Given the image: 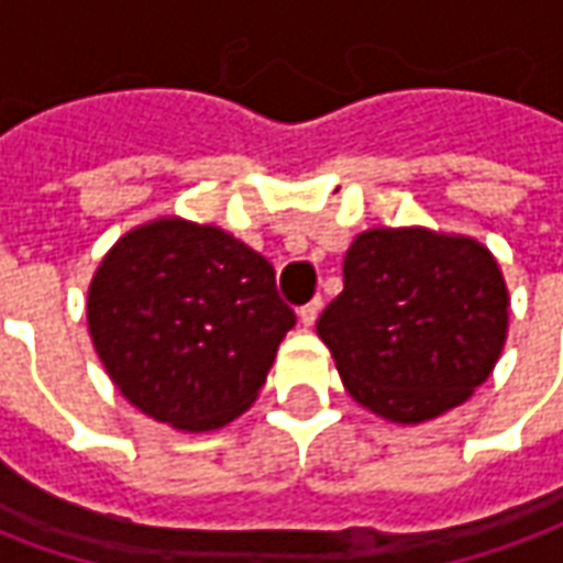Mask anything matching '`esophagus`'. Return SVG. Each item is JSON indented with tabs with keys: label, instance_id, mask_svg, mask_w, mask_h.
Masks as SVG:
<instances>
[{
	"label": "esophagus",
	"instance_id": "esophagus-1",
	"mask_svg": "<svg viewBox=\"0 0 563 563\" xmlns=\"http://www.w3.org/2000/svg\"><path fill=\"white\" fill-rule=\"evenodd\" d=\"M319 310H322V301H319V298H313L310 305H305L301 310H298V319H301V325H305V329H310V325L317 322Z\"/></svg>",
	"mask_w": 563,
	"mask_h": 563
}]
</instances>
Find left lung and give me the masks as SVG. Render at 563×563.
<instances>
[{"mask_svg": "<svg viewBox=\"0 0 563 563\" xmlns=\"http://www.w3.org/2000/svg\"><path fill=\"white\" fill-rule=\"evenodd\" d=\"M509 295L495 256L464 234L367 229L343 292L317 322L355 401L398 424L459 407L495 371Z\"/></svg>", "mask_w": 563, "mask_h": 563, "instance_id": "1", "label": "left lung"}]
</instances>
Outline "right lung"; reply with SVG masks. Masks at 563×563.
<instances>
[{"instance_id": "obj_1", "label": "right lung", "mask_w": 563, "mask_h": 563, "mask_svg": "<svg viewBox=\"0 0 563 563\" xmlns=\"http://www.w3.org/2000/svg\"><path fill=\"white\" fill-rule=\"evenodd\" d=\"M87 322L123 398L198 434L256 401L295 313L256 250L217 225L162 217L108 250Z\"/></svg>"}]
</instances>
